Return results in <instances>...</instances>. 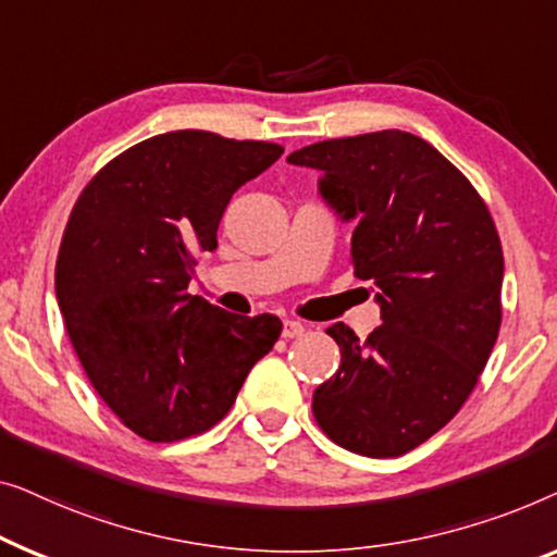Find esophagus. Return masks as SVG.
<instances>
[{"instance_id":"34e87169","label":"esophagus","mask_w":557,"mask_h":557,"mask_svg":"<svg viewBox=\"0 0 557 557\" xmlns=\"http://www.w3.org/2000/svg\"><path fill=\"white\" fill-rule=\"evenodd\" d=\"M305 333V325L297 323V320H282V335L285 338H300Z\"/></svg>"}]
</instances>
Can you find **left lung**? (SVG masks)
Instances as JSON below:
<instances>
[{"instance_id": "1", "label": "left lung", "mask_w": 557, "mask_h": 557, "mask_svg": "<svg viewBox=\"0 0 557 557\" xmlns=\"http://www.w3.org/2000/svg\"><path fill=\"white\" fill-rule=\"evenodd\" d=\"M318 169V191L343 222L356 277L375 285L383 325L366 343L327 335L341 368L312 413L343 449L401 457L451 421L472 394L503 320V245L487 203L457 166L404 131L363 133L287 156Z\"/></svg>"}]
</instances>
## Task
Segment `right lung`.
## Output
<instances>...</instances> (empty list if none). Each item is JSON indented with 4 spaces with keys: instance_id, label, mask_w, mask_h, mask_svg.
Returning a JSON list of instances; mask_svg holds the SVG:
<instances>
[{
    "instance_id": "obj_1",
    "label": "right lung",
    "mask_w": 557,
    "mask_h": 557,
    "mask_svg": "<svg viewBox=\"0 0 557 557\" xmlns=\"http://www.w3.org/2000/svg\"><path fill=\"white\" fill-rule=\"evenodd\" d=\"M285 148L209 131L140 140L75 201L54 268L65 331L92 388L131 432L178 442L232 409L280 338L275 315H234L189 295L232 194Z\"/></svg>"
}]
</instances>
